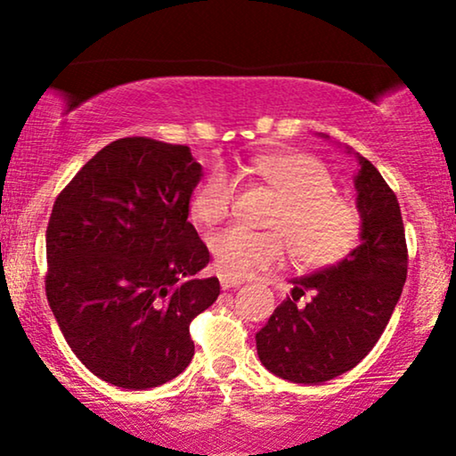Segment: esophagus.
<instances>
[{
	"label": "esophagus",
	"mask_w": 456,
	"mask_h": 456,
	"mask_svg": "<svg viewBox=\"0 0 456 456\" xmlns=\"http://www.w3.org/2000/svg\"><path fill=\"white\" fill-rule=\"evenodd\" d=\"M242 281H244V280H236V277H230V275H220V283H222V288H224V289L240 286Z\"/></svg>",
	"instance_id": "1"
}]
</instances>
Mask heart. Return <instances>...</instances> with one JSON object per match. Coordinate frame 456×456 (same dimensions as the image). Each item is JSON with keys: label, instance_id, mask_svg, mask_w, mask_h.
Wrapping results in <instances>:
<instances>
[{"label": "heart", "instance_id": "1", "mask_svg": "<svg viewBox=\"0 0 456 456\" xmlns=\"http://www.w3.org/2000/svg\"><path fill=\"white\" fill-rule=\"evenodd\" d=\"M242 170L269 187L280 200L267 220V232L234 226L209 236L216 267L224 275L248 277L283 265L289 250L300 267L321 269L352 253L362 232V216L346 197L335 193V181L319 158L305 151H273L250 158ZM234 176L224 168L209 173L191 197V216L214 226L232 214Z\"/></svg>", "mask_w": 456, "mask_h": 456}]
</instances>
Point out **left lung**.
<instances>
[{
  "label": "left lung",
  "mask_w": 456,
  "mask_h": 456,
  "mask_svg": "<svg viewBox=\"0 0 456 456\" xmlns=\"http://www.w3.org/2000/svg\"><path fill=\"white\" fill-rule=\"evenodd\" d=\"M355 158L362 242L338 265L292 280V296L255 335L261 364L298 385L331 380L364 360L403 292L407 244L397 195L370 160ZM306 293L311 300L298 305Z\"/></svg>",
  "instance_id": "8db88e82"
}]
</instances>
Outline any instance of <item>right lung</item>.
<instances>
[{
	"instance_id": "right-lung-1",
	"label": "right lung",
	"mask_w": 456,
	"mask_h": 456,
	"mask_svg": "<svg viewBox=\"0 0 456 456\" xmlns=\"http://www.w3.org/2000/svg\"><path fill=\"white\" fill-rule=\"evenodd\" d=\"M200 181L187 146L123 137L53 203L49 306L71 352L110 385H164L193 358L191 321L220 296L217 277H193L209 263L187 220Z\"/></svg>"
}]
</instances>
